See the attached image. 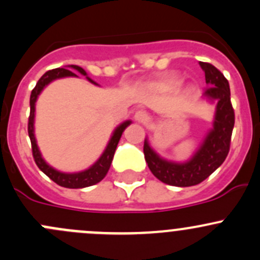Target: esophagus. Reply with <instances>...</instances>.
<instances>
[{
    "label": "esophagus",
    "mask_w": 260,
    "mask_h": 260,
    "mask_svg": "<svg viewBox=\"0 0 260 260\" xmlns=\"http://www.w3.org/2000/svg\"><path fill=\"white\" fill-rule=\"evenodd\" d=\"M135 119H136V122H138V123H146L147 120H148V115H147L146 112L137 111L135 114Z\"/></svg>",
    "instance_id": "1"
}]
</instances>
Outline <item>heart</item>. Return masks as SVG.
<instances>
[{
	"mask_svg": "<svg viewBox=\"0 0 260 260\" xmlns=\"http://www.w3.org/2000/svg\"><path fill=\"white\" fill-rule=\"evenodd\" d=\"M177 83H179L177 79H166L164 83L161 84V88L162 89H172L176 86Z\"/></svg>",
	"mask_w": 260,
	"mask_h": 260,
	"instance_id": "1",
	"label": "heart"
}]
</instances>
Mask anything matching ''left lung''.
Instances as JSON below:
<instances>
[{"instance_id": "1", "label": "left lung", "mask_w": 260, "mask_h": 260, "mask_svg": "<svg viewBox=\"0 0 260 260\" xmlns=\"http://www.w3.org/2000/svg\"><path fill=\"white\" fill-rule=\"evenodd\" d=\"M205 72L208 88L203 96L210 102H216L212 128L204 138L203 143L188 161L174 162L159 157L145 140L143 153L152 174L164 183L177 187L198 185L221 166L230 149L235 115L230 102L229 81L209 62H199Z\"/></svg>"}]
</instances>
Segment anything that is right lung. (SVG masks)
<instances>
[{"label": "right lung", "instance_id": "add662e5", "mask_svg": "<svg viewBox=\"0 0 260 260\" xmlns=\"http://www.w3.org/2000/svg\"><path fill=\"white\" fill-rule=\"evenodd\" d=\"M69 69H74L77 72H79L81 75L86 77V72L83 69V68L78 67V65H68ZM64 69V68H57V69H52L46 72L43 77L40 78L36 84L35 88L31 91L30 96V117H28V137H30L31 141V148H32V156L34 159H35L36 165H38L39 169L46 175V176L50 177L54 182H56L59 186H62V187L67 188H83L88 187V186L95 185V183L101 182L102 180L106 177L107 172H108L109 167H111L112 159H113L115 148H117L118 142H119L120 137H122V133L124 132L125 128L131 124V120H125V122L120 123L117 128L114 129L113 135H112L111 140H109L108 145H107L106 149L102 153V156L99 157L98 161L90 166L89 169L84 170V171L80 172H74V174H65V172H60L57 170H55L54 167H51L50 165L46 164L45 159L41 156V152L39 149L38 143H36L35 133H34V120H35V103L38 101V96L40 95L41 91L44 90L48 84L51 83L52 80L60 79V78H68V77H74L77 78L78 75L75 73H73L72 70ZM90 83L96 84L95 81H93L89 77H86Z\"/></svg>", "mask_w": 260, "mask_h": 260}]
</instances>
